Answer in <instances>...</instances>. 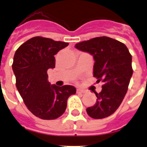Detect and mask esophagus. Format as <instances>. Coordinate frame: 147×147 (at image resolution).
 Listing matches in <instances>:
<instances>
[{
  "label": "esophagus",
  "mask_w": 147,
  "mask_h": 147,
  "mask_svg": "<svg viewBox=\"0 0 147 147\" xmlns=\"http://www.w3.org/2000/svg\"><path fill=\"white\" fill-rule=\"evenodd\" d=\"M86 92V90H84L82 89H77V93H79V94H84V93Z\"/></svg>",
  "instance_id": "34e87169"
}]
</instances>
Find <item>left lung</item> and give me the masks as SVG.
<instances>
[{
	"instance_id": "1",
	"label": "left lung",
	"mask_w": 147,
	"mask_h": 147,
	"mask_svg": "<svg viewBox=\"0 0 147 147\" xmlns=\"http://www.w3.org/2000/svg\"><path fill=\"white\" fill-rule=\"evenodd\" d=\"M79 50L91 54L94 60V77L104 83L96 93L94 105L86 109L94 119H102L113 113L123 102L132 76L131 55L122 42L109 37H98L77 43Z\"/></svg>"
}]
</instances>
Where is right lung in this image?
Wrapping results in <instances>:
<instances>
[{"instance_id": "1", "label": "right lung", "mask_w": 147, "mask_h": 147, "mask_svg": "<svg viewBox=\"0 0 147 147\" xmlns=\"http://www.w3.org/2000/svg\"><path fill=\"white\" fill-rule=\"evenodd\" d=\"M67 42L34 37L17 49L12 70L16 88L27 109L42 120H54L64 113L67 98L76 93L71 85L57 86L48 81L47 71L55 67L54 56Z\"/></svg>"}]
</instances>
